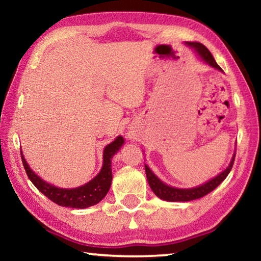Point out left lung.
Here are the masks:
<instances>
[{
    "instance_id": "8db88e82",
    "label": "left lung",
    "mask_w": 261,
    "mask_h": 261,
    "mask_svg": "<svg viewBox=\"0 0 261 261\" xmlns=\"http://www.w3.org/2000/svg\"><path fill=\"white\" fill-rule=\"evenodd\" d=\"M188 46L193 48L198 54L200 55V57L204 60L206 63H208L211 67H213L215 69L220 70V71H223L221 69L218 63H216L213 55L211 54V51L207 49V48L201 45L200 42H185ZM233 161H235V154L230 161V165L228 166L226 170H223L222 173L219 174L216 177L212 178L208 182H206L205 184L199 185L197 188H191V189H177V188H173L169 187V185L165 184L161 182L155 175L153 174V171L149 169L148 166L145 165V171H146V177L148 180L149 187H151L152 191L156 194V196L160 198V199L167 200V201H190V200H194V199H199V198L206 196L210 192L213 191L215 188H218V185L223 182L224 178L227 177L228 174L230 173Z\"/></svg>"
}]
</instances>
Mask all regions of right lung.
I'll use <instances>...</instances> for the list:
<instances>
[{"label":"right lung","mask_w":261,"mask_h":261,"mask_svg":"<svg viewBox=\"0 0 261 261\" xmlns=\"http://www.w3.org/2000/svg\"><path fill=\"white\" fill-rule=\"evenodd\" d=\"M123 143H124V139L120 136L113 143L108 144L103 151V165L100 173L88 183L74 189H61L45 182L29 167L21 151L20 155L25 171L31 179V182L34 184V187L39 191L45 194L48 199L63 207L87 208V207L98 204L108 193L113 179L112 158L121 148Z\"/></svg>","instance_id":"1"}]
</instances>
